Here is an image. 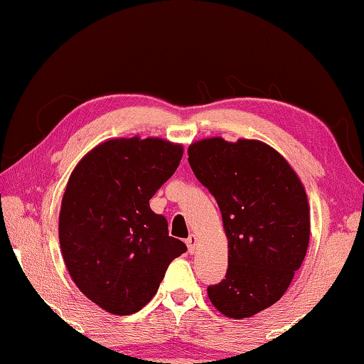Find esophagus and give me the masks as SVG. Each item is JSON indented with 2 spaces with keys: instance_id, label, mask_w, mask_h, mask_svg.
<instances>
[{
  "instance_id": "esophagus-1",
  "label": "esophagus",
  "mask_w": 364,
  "mask_h": 364,
  "mask_svg": "<svg viewBox=\"0 0 364 364\" xmlns=\"http://www.w3.org/2000/svg\"><path fill=\"white\" fill-rule=\"evenodd\" d=\"M186 245H188V250L191 252V254H194V250L197 247V237L194 236V234H191V236L186 239Z\"/></svg>"
}]
</instances>
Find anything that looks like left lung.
Masks as SVG:
<instances>
[{
	"label": "left lung",
	"mask_w": 364,
	"mask_h": 364,
	"mask_svg": "<svg viewBox=\"0 0 364 364\" xmlns=\"http://www.w3.org/2000/svg\"><path fill=\"white\" fill-rule=\"evenodd\" d=\"M188 162L220 207L228 237L225 279L207 287L228 318L242 319L276 304L304 262L310 207L299 176L273 147L257 139L207 138Z\"/></svg>",
	"instance_id": "obj_1"
}]
</instances>
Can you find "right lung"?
I'll list each match as a JSON object with an SVG mask.
<instances>
[{"mask_svg":"<svg viewBox=\"0 0 364 364\" xmlns=\"http://www.w3.org/2000/svg\"><path fill=\"white\" fill-rule=\"evenodd\" d=\"M183 146L160 138L104 141L80 160L59 213V242L73 282L114 315L139 311L171 260L186 252L149 200L175 173Z\"/></svg>","mask_w":364,"mask_h":364,"instance_id":"obj_1","label":"right lung"}]
</instances>
